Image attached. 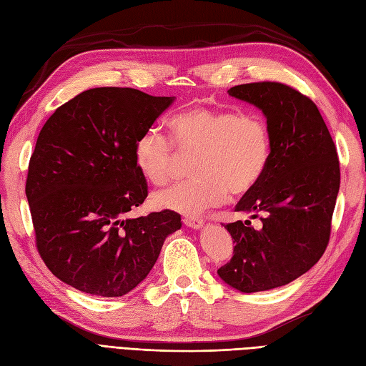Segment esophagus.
I'll return each mask as SVG.
<instances>
[{
  "mask_svg": "<svg viewBox=\"0 0 366 366\" xmlns=\"http://www.w3.org/2000/svg\"><path fill=\"white\" fill-rule=\"evenodd\" d=\"M183 223L187 226V227H191V229H200L202 226H203V218H200V217H184L183 218Z\"/></svg>",
  "mask_w": 366,
  "mask_h": 366,
  "instance_id": "34e87169",
  "label": "esophagus"
}]
</instances>
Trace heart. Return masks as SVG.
Listing matches in <instances>:
<instances>
[{
	"instance_id": "heart-1",
	"label": "heart",
	"mask_w": 366,
	"mask_h": 366,
	"mask_svg": "<svg viewBox=\"0 0 366 366\" xmlns=\"http://www.w3.org/2000/svg\"><path fill=\"white\" fill-rule=\"evenodd\" d=\"M171 128L180 154H197L192 164L197 179L159 192L154 203L160 209L200 212L223 203L229 194H249L269 169L272 132L257 114L198 105L177 114ZM174 143L156 128L139 137L136 163L151 183L163 186L172 180L177 162Z\"/></svg>"
}]
</instances>
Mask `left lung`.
<instances>
[{
  "instance_id": "left-lung-1",
  "label": "left lung",
  "mask_w": 366,
  "mask_h": 366,
  "mask_svg": "<svg viewBox=\"0 0 366 366\" xmlns=\"http://www.w3.org/2000/svg\"><path fill=\"white\" fill-rule=\"evenodd\" d=\"M229 94L262 109L273 152L262 180L235 207L259 226L250 219L224 224L235 247L218 274L239 292H264L299 278L324 254L340 184L339 159L317 107L296 88L264 81L232 86Z\"/></svg>"
}]
</instances>
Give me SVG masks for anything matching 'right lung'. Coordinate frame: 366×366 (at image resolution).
Here are the masks:
<instances>
[{
    "mask_svg": "<svg viewBox=\"0 0 366 366\" xmlns=\"http://www.w3.org/2000/svg\"><path fill=\"white\" fill-rule=\"evenodd\" d=\"M171 102L134 88H92L42 127L26 195L38 253L62 282L96 296L125 295L147 278L164 238L182 227L169 209L127 217L148 197L136 143Z\"/></svg>",
    "mask_w": 366,
    "mask_h": 366,
    "instance_id": "right-lung-1",
    "label": "right lung"
}]
</instances>
